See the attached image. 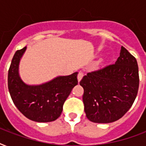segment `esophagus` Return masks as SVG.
Listing matches in <instances>:
<instances>
[{
	"instance_id": "obj_1",
	"label": "esophagus",
	"mask_w": 146,
	"mask_h": 146,
	"mask_svg": "<svg viewBox=\"0 0 146 146\" xmlns=\"http://www.w3.org/2000/svg\"><path fill=\"white\" fill-rule=\"evenodd\" d=\"M82 77H83V73H82V72H79V73H78V76H77L78 81H79V82H80V80H82Z\"/></svg>"
}]
</instances>
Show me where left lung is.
<instances>
[{"mask_svg": "<svg viewBox=\"0 0 146 146\" xmlns=\"http://www.w3.org/2000/svg\"><path fill=\"white\" fill-rule=\"evenodd\" d=\"M80 84L86 117L98 123L114 122L129 111L138 93L136 59L122 46L115 64L88 73Z\"/></svg>", "mask_w": 146, "mask_h": 146, "instance_id": "left-lung-1", "label": "left lung"}]
</instances>
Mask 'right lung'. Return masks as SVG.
Segmentation results:
<instances>
[{"mask_svg":"<svg viewBox=\"0 0 146 146\" xmlns=\"http://www.w3.org/2000/svg\"><path fill=\"white\" fill-rule=\"evenodd\" d=\"M26 47L16 51L8 71V89L18 110L25 117L35 122L57 120L63 105L73 87L78 84L77 72L57 76L37 86L26 84L19 74V64Z\"/></svg>","mask_w":146,"mask_h":146,"instance_id":"obj_1","label":"right lung"}]
</instances>
